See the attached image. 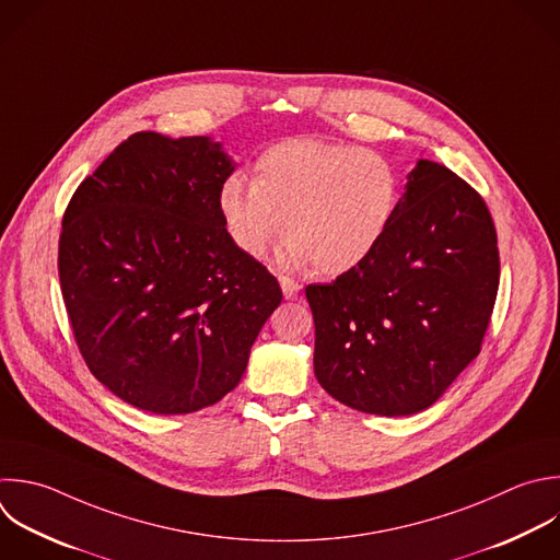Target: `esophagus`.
<instances>
[{"mask_svg":"<svg viewBox=\"0 0 560 560\" xmlns=\"http://www.w3.org/2000/svg\"><path fill=\"white\" fill-rule=\"evenodd\" d=\"M278 280H280V287H282V293H284V298H287V300H295L302 287H300V284H298L293 278H289V276H280Z\"/></svg>","mask_w":560,"mask_h":560,"instance_id":"esophagus-1","label":"esophagus"}]
</instances>
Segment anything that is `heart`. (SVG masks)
<instances>
[{
  "label": "heart",
  "instance_id": "obj_1",
  "mask_svg": "<svg viewBox=\"0 0 560 560\" xmlns=\"http://www.w3.org/2000/svg\"><path fill=\"white\" fill-rule=\"evenodd\" d=\"M400 201L392 162L374 151L315 138H291L265 149L254 179L230 175L219 188V212L232 243L258 260L289 236L282 260L315 262L339 276L383 243Z\"/></svg>",
  "mask_w": 560,
  "mask_h": 560
}]
</instances>
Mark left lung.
<instances>
[{
  "label": "left lung",
  "mask_w": 560,
  "mask_h": 560,
  "mask_svg": "<svg viewBox=\"0 0 560 560\" xmlns=\"http://www.w3.org/2000/svg\"><path fill=\"white\" fill-rule=\"evenodd\" d=\"M497 287L483 199L446 166L418 160L374 254L306 287L319 385L365 413L427 409L479 354Z\"/></svg>",
  "instance_id": "obj_1"
}]
</instances>
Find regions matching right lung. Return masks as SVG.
<instances>
[{"instance_id":"right-lung-1","label":"right lung","mask_w":560,"mask_h":560,"mask_svg":"<svg viewBox=\"0 0 560 560\" xmlns=\"http://www.w3.org/2000/svg\"><path fill=\"white\" fill-rule=\"evenodd\" d=\"M236 164L206 136L133 133L74 192L59 278L92 374L151 413L214 405L245 374L282 302L228 236L219 188Z\"/></svg>"}]
</instances>
